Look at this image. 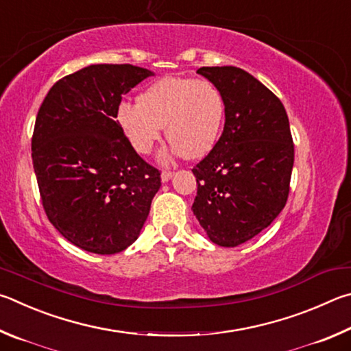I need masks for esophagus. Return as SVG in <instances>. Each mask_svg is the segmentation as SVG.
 I'll use <instances>...</instances> for the list:
<instances>
[{
	"label": "esophagus",
	"mask_w": 351,
	"mask_h": 351,
	"mask_svg": "<svg viewBox=\"0 0 351 351\" xmlns=\"http://www.w3.org/2000/svg\"><path fill=\"white\" fill-rule=\"evenodd\" d=\"M172 176H174V172H171V171H163V172H162V176H160V177H162V182H163V183H166V182L172 179Z\"/></svg>",
	"instance_id": "esophagus-1"
}]
</instances>
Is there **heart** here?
Wrapping results in <instances>:
<instances>
[{"instance_id": "b5f03b06", "label": "heart", "mask_w": 351, "mask_h": 351, "mask_svg": "<svg viewBox=\"0 0 351 351\" xmlns=\"http://www.w3.org/2000/svg\"><path fill=\"white\" fill-rule=\"evenodd\" d=\"M225 114V98L216 84L168 75L141 92L138 103H121L115 119L141 156L152 151L166 126L171 143L160 154V162L168 163L174 157L208 156L222 135Z\"/></svg>"}]
</instances>
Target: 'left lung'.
Wrapping results in <instances>:
<instances>
[{"mask_svg": "<svg viewBox=\"0 0 351 351\" xmlns=\"http://www.w3.org/2000/svg\"><path fill=\"white\" fill-rule=\"evenodd\" d=\"M225 98L217 145L193 168V213L210 241L237 247L271 225L290 191L294 145L282 101L234 66L200 67Z\"/></svg>", "mask_w": 351, "mask_h": 351, "instance_id": "8db88e82", "label": "left lung"}]
</instances>
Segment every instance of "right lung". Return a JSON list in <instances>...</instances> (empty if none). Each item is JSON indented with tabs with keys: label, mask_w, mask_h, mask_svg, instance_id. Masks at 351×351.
<instances>
[{
	"label": "right lung",
	"mask_w": 351,
	"mask_h": 351,
	"mask_svg": "<svg viewBox=\"0 0 351 351\" xmlns=\"http://www.w3.org/2000/svg\"><path fill=\"white\" fill-rule=\"evenodd\" d=\"M151 75L132 64H90L58 80L36 115L43 206L60 234L89 253L115 254L137 241L162 185L115 120L121 97Z\"/></svg>",
	"instance_id": "add662e5"
}]
</instances>
